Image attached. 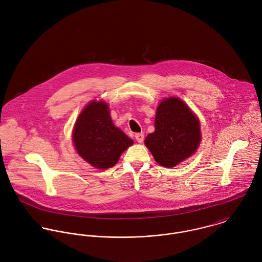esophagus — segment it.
<instances>
[{
  "label": "esophagus",
  "mask_w": 262,
  "mask_h": 262,
  "mask_svg": "<svg viewBox=\"0 0 262 262\" xmlns=\"http://www.w3.org/2000/svg\"><path fill=\"white\" fill-rule=\"evenodd\" d=\"M135 139L137 140V142L142 143L143 140H144V134H143V133H137V134H135Z\"/></svg>",
  "instance_id": "esophagus-1"
}]
</instances>
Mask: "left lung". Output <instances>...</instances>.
Returning a JSON list of instances; mask_svg holds the SVG:
<instances>
[{
	"label": "left lung",
	"mask_w": 262,
	"mask_h": 262,
	"mask_svg": "<svg viewBox=\"0 0 262 262\" xmlns=\"http://www.w3.org/2000/svg\"><path fill=\"white\" fill-rule=\"evenodd\" d=\"M154 125L155 131L147 135L145 145L160 165L173 167L195 152L201 141L200 123L182 100H163Z\"/></svg>",
	"instance_id": "1"
}]
</instances>
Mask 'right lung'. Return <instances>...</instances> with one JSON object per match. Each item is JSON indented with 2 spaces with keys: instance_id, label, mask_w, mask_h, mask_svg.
<instances>
[{
  "instance_id": "right-lung-1",
  "label": "right lung",
  "mask_w": 262,
  "mask_h": 262,
  "mask_svg": "<svg viewBox=\"0 0 262 262\" xmlns=\"http://www.w3.org/2000/svg\"><path fill=\"white\" fill-rule=\"evenodd\" d=\"M75 149L97 168L114 166L123 151L133 144L123 131L115 127L105 102H91L78 116L73 134Z\"/></svg>"
}]
</instances>
